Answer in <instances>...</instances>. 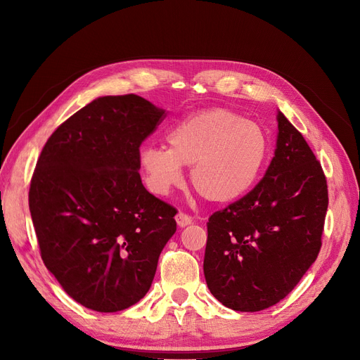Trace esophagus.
<instances>
[{
	"instance_id": "esophagus-1",
	"label": "esophagus",
	"mask_w": 360,
	"mask_h": 360,
	"mask_svg": "<svg viewBox=\"0 0 360 360\" xmlns=\"http://www.w3.org/2000/svg\"><path fill=\"white\" fill-rule=\"evenodd\" d=\"M176 223H178V226H181V228H185V226H188V224H191L193 223V219H191V216H188V214H185V213H182V212H179L178 214H176Z\"/></svg>"
}]
</instances>
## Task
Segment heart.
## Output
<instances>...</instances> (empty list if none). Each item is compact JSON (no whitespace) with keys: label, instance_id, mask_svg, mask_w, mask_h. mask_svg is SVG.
I'll return each mask as SVG.
<instances>
[{"label":"heart","instance_id":"obj_1","mask_svg":"<svg viewBox=\"0 0 360 360\" xmlns=\"http://www.w3.org/2000/svg\"><path fill=\"white\" fill-rule=\"evenodd\" d=\"M167 148L146 146L140 166L151 191L165 195L191 166L195 191L212 202H231L247 194L259 179L270 153L264 128L239 113L210 108L184 118L167 131Z\"/></svg>","mask_w":360,"mask_h":360}]
</instances>
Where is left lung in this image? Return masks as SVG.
Here are the masks:
<instances>
[{
    "instance_id": "obj_1",
    "label": "left lung",
    "mask_w": 360,
    "mask_h": 360,
    "mask_svg": "<svg viewBox=\"0 0 360 360\" xmlns=\"http://www.w3.org/2000/svg\"><path fill=\"white\" fill-rule=\"evenodd\" d=\"M277 122V147L266 175L207 221V286L233 311H262L286 297L323 245L328 207L324 170L280 110Z\"/></svg>"
}]
</instances>
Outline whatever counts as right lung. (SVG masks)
Instances as JSON below:
<instances>
[{"instance_id": "add662e5", "label": "right lung", "mask_w": 360, "mask_h": 360, "mask_svg": "<svg viewBox=\"0 0 360 360\" xmlns=\"http://www.w3.org/2000/svg\"><path fill=\"white\" fill-rule=\"evenodd\" d=\"M165 117L137 94L103 96L56 128L37 159L29 209L42 261L89 309L137 304L176 231V209L139 174L140 146Z\"/></svg>"}]
</instances>
